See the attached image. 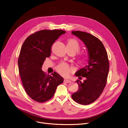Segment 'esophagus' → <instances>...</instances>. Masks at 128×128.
<instances>
[{
    "label": "esophagus",
    "instance_id": "esophagus-1",
    "mask_svg": "<svg viewBox=\"0 0 128 128\" xmlns=\"http://www.w3.org/2000/svg\"><path fill=\"white\" fill-rule=\"evenodd\" d=\"M64 82H66V83H70V82H71V81L70 80H68L66 79V80H64Z\"/></svg>",
    "mask_w": 128,
    "mask_h": 128
}]
</instances>
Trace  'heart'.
I'll return each instance as SVG.
<instances>
[{
    "instance_id": "1",
    "label": "heart",
    "mask_w": 128,
    "mask_h": 128,
    "mask_svg": "<svg viewBox=\"0 0 128 128\" xmlns=\"http://www.w3.org/2000/svg\"><path fill=\"white\" fill-rule=\"evenodd\" d=\"M67 49H69L73 51L75 53L78 52L80 49V44L77 40L75 39H68L67 43ZM88 60V57L86 55H82L78 60V64L80 65L85 64ZM57 72L62 76L66 77L69 75L71 68L67 64L62 62L56 67Z\"/></svg>"
}]
</instances>
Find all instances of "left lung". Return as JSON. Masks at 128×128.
<instances>
[{
	"label": "left lung",
	"instance_id": "left-lung-1",
	"mask_svg": "<svg viewBox=\"0 0 128 128\" xmlns=\"http://www.w3.org/2000/svg\"><path fill=\"white\" fill-rule=\"evenodd\" d=\"M85 44L88 51V64L75 74L83 82L76 80L79 89L71 96L80 104L87 105L95 102L102 93L106 86L109 70L107 52L102 42L92 34L82 31H72Z\"/></svg>",
	"mask_w": 128,
	"mask_h": 128
}]
</instances>
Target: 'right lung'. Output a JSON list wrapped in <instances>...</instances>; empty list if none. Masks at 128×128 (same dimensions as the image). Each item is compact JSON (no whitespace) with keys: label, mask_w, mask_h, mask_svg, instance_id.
<instances>
[{"label":"right lung","mask_w":128,"mask_h":128,"mask_svg":"<svg viewBox=\"0 0 128 128\" xmlns=\"http://www.w3.org/2000/svg\"><path fill=\"white\" fill-rule=\"evenodd\" d=\"M66 31L43 30L28 36L22 45L18 64L23 86L28 96L38 102H44L54 96L64 78L54 72L46 75L42 70L46 57L50 56L54 42Z\"/></svg>","instance_id":"add662e5"}]
</instances>
